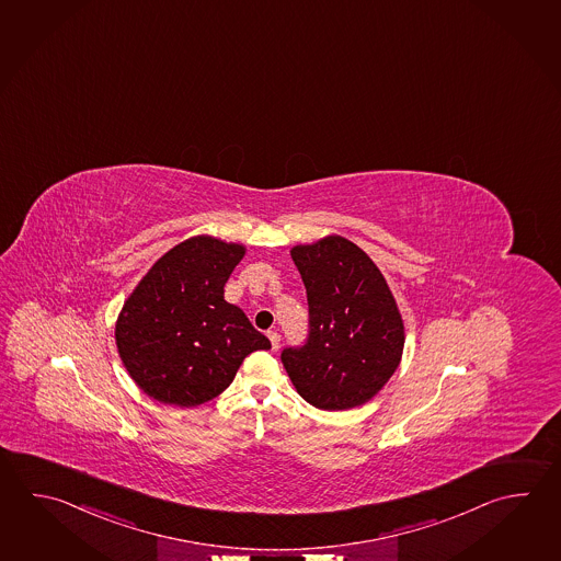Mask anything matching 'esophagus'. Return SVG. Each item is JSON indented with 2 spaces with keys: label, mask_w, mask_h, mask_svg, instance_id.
<instances>
[{
  "label": "esophagus",
  "mask_w": 561,
  "mask_h": 561,
  "mask_svg": "<svg viewBox=\"0 0 561 561\" xmlns=\"http://www.w3.org/2000/svg\"><path fill=\"white\" fill-rule=\"evenodd\" d=\"M267 337H270V342H272V350H277L279 347V333L275 332V330H270L267 332Z\"/></svg>",
  "instance_id": "1"
}]
</instances>
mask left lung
<instances>
[{
    "label": "left lung",
    "instance_id": "left-lung-1",
    "mask_svg": "<svg viewBox=\"0 0 561 561\" xmlns=\"http://www.w3.org/2000/svg\"><path fill=\"white\" fill-rule=\"evenodd\" d=\"M309 306L308 342L282 352L299 396L318 410L364 405L388 383L403 354V320L388 282L342 236L294 245Z\"/></svg>",
    "mask_w": 561,
    "mask_h": 561
}]
</instances>
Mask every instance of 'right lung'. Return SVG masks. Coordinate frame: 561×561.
Here are the masks:
<instances>
[{
  "label": "right lung",
  "mask_w": 561,
  "mask_h": 561,
  "mask_svg": "<svg viewBox=\"0 0 561 561\" xmlns=\"http://www.w3.org/2000/svg\"><path fill=\"white\" fill-rule=\"evenodd\" d=\"M243 255L241 243L195 236L163 253L129 294L115 321V345L149 398L202 405L228 388L248 355L272 347L224 299Z\"/></svg>",
  "instance_id": "obj_1"
}]
</instances>
